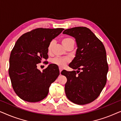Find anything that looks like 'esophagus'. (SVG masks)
<instances>
[{
  "label": "esophagus",
  "mask_w": 121,
  "mask_h": 121,
  "mask_svg": "<svg viewBox=\"0 0 121 121\" xmlns=\"http://www.w3.org/2000/svg\"><path fill=\"white\" fill-rule=\"evenodd\" d=\"M59 73H60H60H61V72H62V68H59Z\"/></svg>",
  "instance_id": "1"
}]
</instances>
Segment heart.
<instances>
[{
    "label": "heart",
    "mask_w": 121,
    "mask_h": 121,
    "mask_svg": "<svg viewBox=\"0 0 121 121\" xmlns=\"http://www.w3.org/2000/svg\"><path fill=\"white\" fill-rule=\"evenodd\" d=\"M74 42L73 39L69 37H65L62 39V44L64 46V47H67V46L68 45L69 43H70L71 42ZM54 44V41H52L50 42V43L49 44L48 47V52H51L52 50V48ZM69 62V59L68 58H55L52 59V62L54 64H57V65L59 66V67H63L65 65V64L68 63Z\"/></svg>",
    "instance_id": "1"
}]
</instances>
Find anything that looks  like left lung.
<instances>
[{
    "label": "left lung",
    "instance_id": "left-lung-1",
    "mask_svg": "<svg viewBox=\"0 0 121 121\" xmlns=\"http://www.w3.org/2000/svg\"><path fill=\"white\" fill-rule=\"evenodd\" d=\"M63 34L73 37L77 45L75 57L69 64V67L77 69V72L63 70L61 72L67 79L65 95L78 105L90 103L100 95L106 83L108 67L105 47L87 27L71 28Z\"/></svg>",
    "mask_w": 121,
    "mask_h": 121
}]
</instances>
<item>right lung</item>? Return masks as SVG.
I'll use <instances>...</instances> for the list:
<instances>
[{
  "mask_svg": "<svg viewBox=\"0 0 121 121\" xmlns=\"http://www.w3.org/2000/svg\"><path fill=\"white\" fill-rule=\"evenodd\" d=\"M63 29H38L17 39L9 58V74L14 91L22 100L35 102L47 96L51 84L59 75L58 67L50 64L42 72L37 64L48 58V47Z\"/></svg>",
  "mask_w": 121,
  "mask_h": 121,
  "instance_id": "1",
  "label": "right lung"
}]
</instances>
